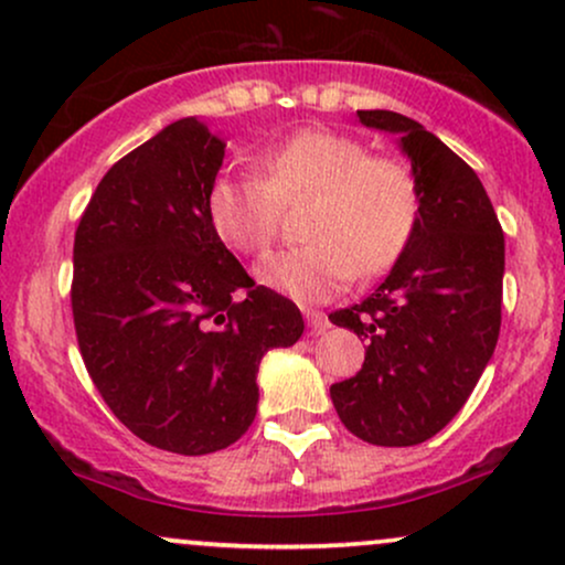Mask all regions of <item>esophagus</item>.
<instances>
[{
  "mask_svg": "<svg viewBox=\"0 0 565 565\" xmlns=\"http://www.w3.org/2000/svg\"><path fill=\"white\" fill-rule=\"evenodd\" d=\"M305 321H308L310 334H323L329 327H332L327 319V313H321V310H305Z\"/></svg>",
  "mask_w": 565,
  "mask_h": 565,
  "instance_id": "1",
  "label": "esophagus"
}]
</instances>
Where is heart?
<instances>
[{
    "instance_id": "heart-1",
    "label": "heart",
    "mask_w": 565,
    "mask_h": 565,
    "mask_svg": "<svg viewBox=\"0 0 565 565\" xmlns=\"http://www.w3.org/2000/svg\"><path fill=\"white\" fill-rule=\"evenodd\" d=\"M263 174L225 172L206 193L212 231L238 255L260 257L278 233L281 204L313 193L305 236L257 270L265 287L300 302H323L398 260L419 215L417 180L404 161L372 157L361 140L332 129H300L268 148Z\"/></svg>"
}]
</instances>
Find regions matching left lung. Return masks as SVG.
<instances>
[{
  "mask_svg": "<svg viewBox=\"0 0 565 565\" xmlns=\"http://www.w3.org/2000/svg\"><path fill=\"white\" fill-rule=\"evenodd\" d=\"M398 135L419 215L406 249L364 302L329 321L366 340L355 377L329 387L342 425L374 446H417L451 423L497 348L504 236L470 164L395 111H359Z\"/></svg>",
  "mask_w": 565,
  "mask_h": 565,
  "instance_id": "8db88e82",
  "label": "left lung"
}]
</instances>
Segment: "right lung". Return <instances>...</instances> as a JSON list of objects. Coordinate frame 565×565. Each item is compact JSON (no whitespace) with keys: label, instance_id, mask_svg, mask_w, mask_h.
I'll list each match as a JSON object with an SVG mask.
<instances>
[{"label":"right lung","instance_id":"obj_1","mask_svg":"<svg viewBox=\"0 0 565 565\" xmlns=\"http://www.w3.org/2000/svg\"><path fill=\"white\" fill-rule=\"evenodd\" d=\"M223 157L196 116L172 121L103 174L74 238L71 310L97 393L140 440L185 457L249 430L263 355L305 329L212 231Z\"/></svg>","mask_w":565,"mask_h":565}]
</instances>
